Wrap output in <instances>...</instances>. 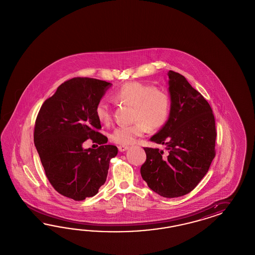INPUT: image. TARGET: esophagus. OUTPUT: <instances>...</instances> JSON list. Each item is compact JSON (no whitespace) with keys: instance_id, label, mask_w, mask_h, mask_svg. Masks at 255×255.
Segmentation results:
<instances>
[{"instance_id":"34e87169","label":"esophagus","mask_w":255,"mask_h":255,"mask_svg":"<svg viewBox=\"0 0 255 255\" xmlns=\"http://www.w3.org/2000/svg\"><path fill=\"white\" fill-rule=\"evenodd\" d=\"M128 146H124V145H121V146H119L118 148H119V150L121 151V152H123V151H125L126 149H128Z\"/></svg>"}]
</instances>
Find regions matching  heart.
<instances>
[{
  "mask_svg": "<svg viewBox=\"0 0 255 255\" xmlns=\"http://www.w3.org/2000/svg\"><path fill=\"white\" fill-rule=\"evenodd\" d=\"M119 104H126L133 108L131 124L119 125L110 134V138L120 145H130L144 135L148 128L157 130L166 124L170 114L171 101L164 91L154 86L140 82H127L120 86L112 95ZM98 121L104 124H110L112 111L108 104L101 101L95 108Z\"/></svg>",
  "mask_w": 255,
  "mask_h": 255,
  "instance_id": "obj_1",
  "label": "heart"
}]
</instances>
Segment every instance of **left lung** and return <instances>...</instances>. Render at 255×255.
<instances>
[{"label":"left lung","instance_id":"8db88e82","mask_svg":"<svg viewBox=\"0 0 255 255\" xmlns=\"http://www.w3.org/2000/svg\"><path fill=\"white\" fill-rule=\"evenodd\" d=\"M168 121L150 140L165 147H144L140 173L147 186L166 198L185 195L198 185L213 161L217 131L208 101L182 75L170 70Z\"/></svg>","mask_w":255,"mask_h":255}]
</instances>
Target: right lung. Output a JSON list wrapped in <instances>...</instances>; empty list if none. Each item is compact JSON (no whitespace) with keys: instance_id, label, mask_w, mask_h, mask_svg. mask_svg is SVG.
I'll return each instance as SVG.
<instances>
[{"instance_id":"obj_1","label":"right lung","mask_w":255,"mask_h":255,"mask_svg":"<svg viewBox=\"0 0 255 255\" xmlns=\"http://www.w3.org/2000/svg\"><path fill=\"white\" fill-rule=\"evenodd\" d=\"M111 83L91 77H74L46 99L35 121L33 140L46 178L55 190L76 201L98 193L108 177L109 162L118 147L106 145L99 132L95 108ZM89 138L101 147L84 150Z\"/></svg>"}]
</instances>
